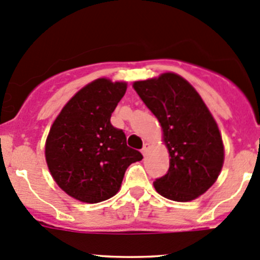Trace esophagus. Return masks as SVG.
Returning a JSON list of instances; mask_svg holds the SVG:
<instances>
[{"instance_id":"obj_1","label":"esophagus","mask_w":260,"mask_h":260,"mask_svg":"<svg viewBox=\"0 0 260 260\" xmlns=\"http://www.w3.org/2000/svg\"><path fill=\"white\" fill-rule=\"evenodd\" d=\"M148 150H149V144L145 143L143 145V148H142V154H143V155H145V154L148 153Z\"/></svg>"}]
</instances>
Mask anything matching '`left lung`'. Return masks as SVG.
Masks as SVG:
<instances>
[{
    "label": "left lung",
    "instance_id": "obj_1",
    "mask_svg": "<svg viewBox=\"0 0 260 260\" xmlns=\"http://www.w3.org/2000/svg\"><path fill=\"white\" fill-rule=\"evenodd\" d=\"M133 87L158 118L169 150V170L154 187L173 201L199 198L217 180L224 160L215 118L198 91L178 74L136 81Z\"/></svg>",
    "mask_w": 260,
    "mask_h": 260
}]
</instances>
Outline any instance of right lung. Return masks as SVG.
Returning <instances> with one entry per match:
<instances>
[{"label": "right lung", "instance_id": "obj_1", "mask_svg": "<svg viewBox=\"0 0 260 260\" xmlns=\"http://www.w3.org/2000/svg\"><path fill=\"white\" fill-rule=\"evenodd\" d=\"M125 90V82L95 80L69 100L51 124L45 142L48 168L59 187L79 201L98 204L115 196L127 168L143 159L110 121Z\"/></svg>", "mask_w": 260, "mask_h": 260}]
</instances>
